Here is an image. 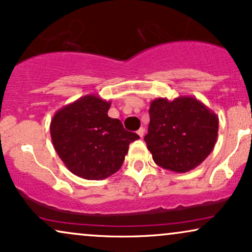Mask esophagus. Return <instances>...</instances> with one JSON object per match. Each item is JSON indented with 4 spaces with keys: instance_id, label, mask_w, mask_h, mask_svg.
Returning <instances> with one entry per match:
<instances>
[{
    "instance_id": "obj_1",
    "label": "esophagus",
    "mask_w": 252,
    "mask_h": 252,
    "mask_svg": "<svg viewBox=\"0 0 252 252\" xmlns=\"http://www.w3.org/2000/svg\"><path fill=\"white\" fill-rule=\"evenodd\" d=\"M137 134L139 135V137H143V136H144V129L143 128H139L137 130Z\"/></svg>"
}]
</instances>
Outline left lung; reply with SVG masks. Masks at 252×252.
Here are the masks:
<instances>
[{"instance_id": "8db88e82", "label": "left lung", "mask_w": 252, "mask_h": 252, "mask_svg": "<svg viewBox=\"0 0 252 252\" xmlns=\"http://www.w3.org/2000/svg\"><path fill=\"white\" fill-rule=\"evenodd\" d=\"M150 123L144 141L157 165L187 172L213 151L218 135L217 115L192 96L150 103Z\"/></svg>"}]
</instances>
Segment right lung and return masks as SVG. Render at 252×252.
Masks as SVG:
<instances>
[{
	"mask_svg": "<svg viewBox=\"0 0 252 252\" xmlns=\"http://www.w3.org/2000/svg\"><path fill=\"white\" fill-rule=\"evenodd\" d=\"M110 102L86 95L61 108L50 123L57 155L72 174L84 180H104L120 170L129 144L139 138L117 118L108 116Z\"/></svg>",
	"mask_w": 252,
	"mask_h": 252,
	"instance_id": "add662e5",
	"label": "right lung"
}]
</instances>
